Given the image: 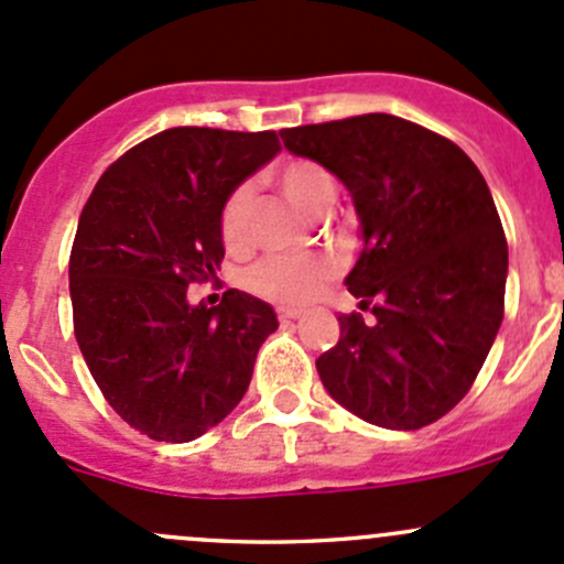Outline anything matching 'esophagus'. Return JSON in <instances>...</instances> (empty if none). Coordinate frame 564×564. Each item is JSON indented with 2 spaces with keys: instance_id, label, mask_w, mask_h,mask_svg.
Returning a JSON list of instances; mask_svg holds the SVG:
<instances>
[{
  "instance_id": "esophagus-1",
  "label": "esophagus",
  "mask_w": 564,
  "mask_h": 564,
  "mask_svg": "<svg viewBox=\"0 0 564 564\" xmlns=\"http://www.w3.org/2000/svg\"><path fill=\"white\" fill-rule=\"evenodd\" d=\"M278 316H281V322H294V318L303 316V311H297V308H281V311H278Z\"/></svg>"
}]
</instances>
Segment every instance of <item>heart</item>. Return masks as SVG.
I'll list each match as a JSON object with an SVG mask.
<instances>
[{"label":"heart","instance_id":"1","mask_svg":"<svg viewBox=\"0 0 564 564\" xmlns=\"http://www.w3.org/2000/svg\"><path fill=\"white\" fill-rule=\"evenodd\" d=\"M283 196L308 215H324L335 202V182L318 163L292 161L278 174ZM250 209L253 191L248 185L237 187L220 213V237L226 248L242 250L250 242ZM335 267L327 259L308 256H272L250 272V286L256 294L281 305H305L322 294Z\"/></svg>","mask_w":564,"mask_h":564}]
</instances>
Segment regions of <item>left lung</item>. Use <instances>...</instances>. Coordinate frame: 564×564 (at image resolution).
I'll return each instance as SVG.
<instances>
[{"label":"left lung","instance_id":"8db88e82","mask_svg":"<svg viewBox=\"0 0 564 564\" xmlns=\"http://www.w3.org/2000/svg\"><path fill=\"white\" fill-rule=\"evenodd\" d=\"M281 139L344 182L360 220L344 283L373 318L338 316L316 360L324 390L379 429L434 423L469 392L505 314L508 242L486 180L453 141L392 113Z\"/></svg>","mask_w":564,"mask_h":564}]
</instances>
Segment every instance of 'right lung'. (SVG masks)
I'll return each mask as SVG.
<instances>
[{"mask_svg": "<svg viewBox=\"0 0 564 564\" xmlns=\"http://www.w3.org/2000/svg\"><path fill=\"white\" fill-rule=\"evenodd\" d=\"M281 152L272 130L172 128L100 176L70 253L76 340L113 412L158 442H191L246 395L278 329L270 303L229 289L191 303L224 261L220 213Z\"/></svg>", "mask_w": 564, "mask_h": 564, "instance_id": "add662e5", "label": "right lung"}]
</instances>
